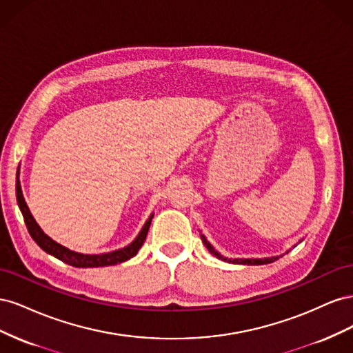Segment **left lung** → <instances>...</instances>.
<instances>
[{
	"label": "left lung",
	"instance_id": "1",
	"mask_svg": "<svg viewBox=\"0 0 353 353\" xmlns=\"http://www.w3.org/2000/svg\"><path fill=\"white\" fill-rule=\"evenodd\" d=\"M200 237H201V241L205 243V245L208 248V250H209L213 256H216L218 259H222V261H225V262H231V263H241V265H265V263L275 262L276 259L280 258V256H272V258H265V259H228V258H223L222 254H219L215 249H213V248H212V244L206 240V237L203 236V234H200Z\"/></svg>",
	"mask_w": 353,
	"mask_h": 353
}]
</instances>
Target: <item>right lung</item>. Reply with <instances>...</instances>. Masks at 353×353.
I'll return each instance as SVG.
<instances>
[{
  "instance_id": "add662e5",
  "label": "right lung",
  "mask_w": 353,
  "mask_h": 353,
  "mask_svg": "<svg viewBox=\"0 0 353 353\" xmlns=\"http://www.w3.org/2000/svg\"><path fill=\"white\" fill-rule=\"evenodd\" d=\"M16 196H17V205L20 208V212H22L30 237L35 240V243L42 250L47 252L51 256H54V258L60 259L61 262L74 266V268H99V266H109V265L122 263L128 259L134 258V256L138 253V250H140L141 245L144 244L148 228H150V223L153 219V215H150V218L145 221L144 227L141 228L137 239L131 244H128L126 248L110 252V253H103V254H83V253L73 252V250L65 248V245L59 244L57 241L50 239L47 234L41 230V227L38 225L34 216H32V213L23 199L22 187H20L19 178L16 183Z\"/></svg>"
}]
</instances>
